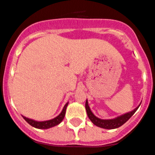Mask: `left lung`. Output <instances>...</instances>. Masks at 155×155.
<instances>
[{"mask_svg":"<svg viewBox=\"0 0 155 155\" xmlns=\"http://www.w3.org/2000/svg\"><path fill=\"white\" fill-rule=\"evenodd\" d=\"M140 105V104L139 105V106ZM139 106L136 108L135 109H134L133 111L130 112V113H125V114L122 115V116H118L115 119H112V120H102V119H99L98 117L94 116L92 113V112L90 109L89 105H88V102H87V100H86L85 102V109L87 111V114L89 120L92 122L93 124L95 126L98 127H101V128L104 129H108V130H112V129H116L118 128V127H121L122 125H124L126 122L130 118L131 116L135 113L137 109L139 108Z\"/></svg>","mask_w":155,"mask_h":155,"instance_id":"obj_1","label":"left lung"}]
</instances>
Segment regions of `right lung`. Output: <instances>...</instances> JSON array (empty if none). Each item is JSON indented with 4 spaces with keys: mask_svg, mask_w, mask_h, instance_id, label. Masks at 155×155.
Listing matches in <instances>:
<instances>
[{
    "mask_svg": "<svg viewBox=\"0 0 155 155\" xmlns=\"http://www.w3.org/2000/svg\"><path fill=\"white\" fill-rule=\"evenodd\" d=\"M68 105V103H66V105H64V109H63L62 112L60 113L59 116H57V117H55L53 120H46V121H42V122H39V121H35V120H31V119H28L25 116H23V118L25 121L28 123V124L31 126V127H35V128L37 129H49L50 127H55V126L58 125L63 121L64 120V116H65V113H66V109H67V106Z\"/></svg>",
    "mask_w": 155,
    "mask_h": 155,
    "instance_id": "add662e5",
    "label": "right lung"
}]
</instances>
